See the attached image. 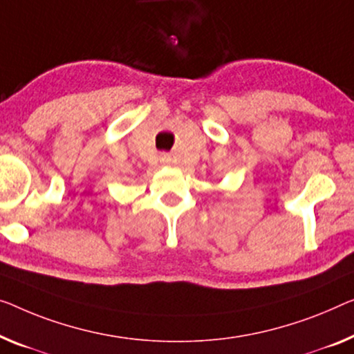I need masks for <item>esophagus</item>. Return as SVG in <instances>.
<instances>
[{"instance_id": "34e87169", "label": "esophagus", "mask_w": 354, "mask_h": 354, "mask_svg": "<svg viewBox=\"0 0 354 354\" xmlns=\"http://www.w3.org/2000/svg\"><path fill=\"white\" fill-rule=\"evenodd\" d=\"M159 159H160V163H162V165H168V163L171 162V156L168 154V152H162Z\"/></svg>"}]
</instances>
